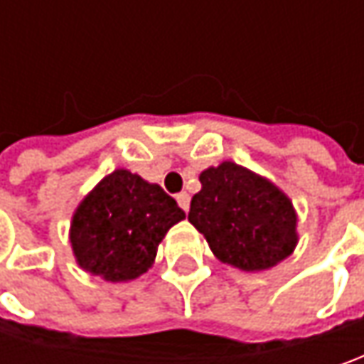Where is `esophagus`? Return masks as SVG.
I'll return each instance as SVG.
<instances>
[{
	"instance_id": "esophagus-1",
	"label": "esophagus",
	"mask_w": 364,
	"mask_h": 364,
	"mask_svg": "<svg viewBox=\"0 0 364 364\" xmlns=\"http://www.w3.org/2000/svg\"><path fill=\"white\" fill-rule=\"evenodd\" d=\"M176 200H178L180 208H182L184 213H188V208H190V194H188V192H180V194L176 196Z\"/></svg>"
}]
</instances>
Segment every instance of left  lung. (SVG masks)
<instances>
[{"label":"left lung","mask_w":364,"mask_h":364,"mask_svg":"<svg viewBox=\"0 0 364 364\" xmlns=\"http://www.w3.org/2000/svg\"><path fill=\"white\" fill-rule=\"evenodd\" d=\"M188 220L203 232L223 263L263 272L284 261L298 245L296 210L282 190L243 166L223 161L200 174Z\"/></svg>","instance_id":"left-lung-1"}]
</instances>
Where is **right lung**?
I'll use <instances>...</instances> for the list:
<instances>
[{
    "label": "right lung",
    "instance_id": "add662e5",
    "mask_svg": "<svg viewBox=\"0 0 364 364\" xmlns=\"http://www.w3.org/2000/svg\"><path fill=\"white\" fill-rule=\"evenodd\" d=\"M184 217L161 186L115 170L75 210L73 253L85 272L107 282H129L151 267L161 239Z\"/></svg>",
    "mask_w": 364,
    "mask_h": 364
}]
</instances>
